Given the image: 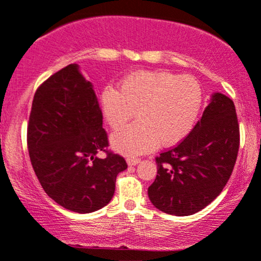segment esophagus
I'll return each instance as SVG.
<instances>
[{"label":"esophagus","mask_w":261,"mask_h":261,"mask_svg":"<svg viewBox=\"0 0 261 261\" xmlns=\"http://www.w3.org/2000/svg\"><path fill=\"white\" fill-rule=\"evenodd\" d=\"M140 161H141V160L136 159V157H127V159H126V162H127L128 166H136V165H139Z\"/></svg>","instance_id":"1"}]
</instances>
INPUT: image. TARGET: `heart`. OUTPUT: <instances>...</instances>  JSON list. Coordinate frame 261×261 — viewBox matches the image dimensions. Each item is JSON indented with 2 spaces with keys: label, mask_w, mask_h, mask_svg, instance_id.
Returning a JSON list of instances; mask_svg holds the SVG:
<instances>
[{
  "label": "heart",
  "mask_w": 261,
  "mask_h": 261,
  "mask_svg": "<svg viewBox=\"0 0 261 261\" xmlns=\"http://www.w3.org/2000/svg\"><path fill=\"white\" fill-rule=\"evenodd\" d=\"M109 126L120 130L136 114L137 121L114 134L111 144L135 156L157 145L173 146L190 134L202 105V88L190 75L167 71H139L122 80L119 93L109 88L101 95Z\"/></svg>",
  "instance_id": "1"
}]
</instances>
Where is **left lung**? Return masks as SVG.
I'll return each instance as SVG.
<instances>
[{
	"label": "left lung",
	"mask_w": 261,
	"mask_h": 261,
	"mask_svg": "<svg viewBox=\"0 0 261 261\" xmlns=\"http://www.w3.org/2000/svg\"><path fill=\"white\" fill-rule=\"evenodd\" d=\"M239 141L233 100L214 93L188 136L156 157L157 176L148 187L151 203L173 216H191L207 207L230 178Z\"/></svg>",
	"instance_id": "1"
}]
</instances>
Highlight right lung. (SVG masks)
Masks as SVG:
<instances>
[{
    "mask_svg": "<svg viewBox=\"0 0 261 261\" xmlns=\"http://www.w3.org/2000/svg\"><path fill=\"white\" fill-rule=\"evenodd\" d=\"M31 163L45 193L65 210L91 213L110 202L125 159L107 150L93 85L69 64L39 85L27 127ZM107 153L105 159L96 154Z\"/></svg>",
    "mask_w": 261,
    "mask_h": 261,
    "instance_id": "obj_1",
    "label": "right lung"
}]
</instances>
